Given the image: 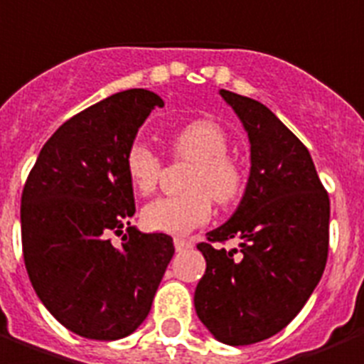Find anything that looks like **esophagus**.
<instances>
[{
  "instance_id": "1",
  "label": "esophagus",
  "mask_w": 364,
  "mask_h": 364,
  "mask_svg": "<svg viewBox=\"0 0 364 364\" xmlns=\"http://www.w3.org/2000/svg\"><path fill=\"white\" fill-rule=\"evenodd\" d=\"M173 245L177 250H187L193 247V241H191V239H185V237H175Z\"/></svg>"
}]
</instances>
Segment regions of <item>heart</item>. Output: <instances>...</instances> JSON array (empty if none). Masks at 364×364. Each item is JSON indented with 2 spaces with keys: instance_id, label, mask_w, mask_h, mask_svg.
Instances as JSON below:
<instances>
[{
  "instance_id": "heart-1",
  "label": "heart",
  "mask_w": 364,
  "mask_h": 364,
  "mask_svg": "<svg viewBox=\"0 0 364 364\" xmlns=\"http://www.w3.org/2000/svg\"><path fill=\"white\" fill-rule=\"evenodd\" d=\"M171 158L191 161L183 177L185 193L156 198L142 210V223L160 233H189L212 216V200L231 206L243 195L247 175L230 150L228 131L210 119L191 121L171 134ZM125 171L139 195L154 193L161 158L144 141H133L125 152Z\"/></svg>"
}]
</instances>
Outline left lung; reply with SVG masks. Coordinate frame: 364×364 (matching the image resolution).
<instances>
[{"mask_svg": "<svg viewBox=\"0 0 364 364\" xmlns=\"http://www.w3.org/2000/svg\"><path fill=\"white\" fill-rule=\"evenodd\" d=\"M250 141V175L231 220L198 250L206 272L195 291L198 318L228 346L284 330L322 278L330 243V196L309 150L257 100L222 90ZM231 238L241 250L219 247Z\"/></svg>", "mask_w": 364, "mask_h": 364, "instance_id": "8db88e82", "label": "left lung"}]
</instances>
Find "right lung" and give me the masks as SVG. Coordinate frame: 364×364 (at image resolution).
Returning a JSON list of instances; mask_svg holds the SVG:
<instances>
[{
    "label": "right lung",
    "mask_w": 364,
    "mask_h": 364,
    "mask_svg": "<svg viewBox=\"0 0 364 364\" xmlns=\"http://www.w3.org/2000/svg\"><path fill=\"white\" fill-rule=\"evenodd\" d=\"M161 106L158 94L131 88L86 107L48 139L24 183L28 278L46 309L82 338L112 341L134 332L173 257L171 237L129 225L134 195L125 152Z\"/></svg>",
    "instance_id": "1"
}]
</instances>
